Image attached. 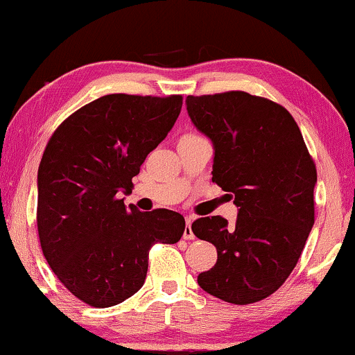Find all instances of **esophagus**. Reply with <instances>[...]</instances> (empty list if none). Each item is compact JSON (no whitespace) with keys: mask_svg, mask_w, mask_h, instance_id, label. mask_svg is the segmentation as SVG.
Masks as SVG:
<instances>
[{"mask_svg":"<svg viewBox=\"0 0 355 355\" xmlns=\"http://www.w3.org/2000/svg\"><path fill=\"white\" fill-rule=\"evenodd\" d=\"M192 222H194V218L192 217L186 218V228H184V234H182L184 239H194V232H192V227H191Z\"/></svg>","mask_w":355,"mask_h":355,"instance_id":"esophagus-1","label":"esophagus"}]
</instances>
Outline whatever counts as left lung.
<instances>
[{
	"instance_id": "8db88e82",
	"label": "left lung",
	"mask_w": 355,
	"mask_h": 355,
	"mask_svg": "<svg viewBox=\"0 0 355 355\" xmlns=\"http://www.w3.org/2000/svg\"><path fill=\"white\" fill-rule=\"evenodd\" d=\"M189 117L214 144V178L234 196L238 217L197 218L192 232L217 248L197 282L220 300H264L297 266L315 223L316 168L282 105L245 91L187 96Z\"/></svg>"
}]
</instances>
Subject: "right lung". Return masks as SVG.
I'll return each mask as SVG.
<instances>
[{"mask_svg": "<svg viewBox=\"0 0 355 355\" xmlns=\"http://www.w3.org/2000/svg\"><path fill=\"white\" fill-rule=\"evenodd\" d=\"M182 96L107 94L60 123L40 159L37 228L60 282L81 302L114 306L137 293L155 243L174 245L178 211L123 204L132 178L171 130Z\"/></svg>", "mask_w": 355, "mask_h": 355, "instance_id": "add662e5", "label": "right lung"}]
</instances>
